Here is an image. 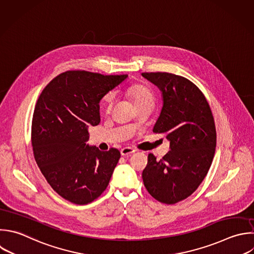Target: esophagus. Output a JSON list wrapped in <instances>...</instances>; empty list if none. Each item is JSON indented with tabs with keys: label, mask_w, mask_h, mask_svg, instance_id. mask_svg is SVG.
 Returning <instances> with one entry per match:
<instances>
[{
	"label": "esophagus",
	"mask_w": 254,
	"mask_h": 254,
	"mask_svg": "<svg viewBox=\"0 0 254 254\" xmlns=\"http://www.w3.org/2000/svg\"><path fill=\"white\" fill-rule=\"evenodd\" d=\"M133 153H135V150L132 149V148H130V147H125V148L121 149V155H122L123 157L128 156V155H131V154H133Z\"/></svg>",
	"instance_id": "obj_1"
}]
</instances>
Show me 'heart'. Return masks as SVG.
Returning <instances> with one entry per match:
<instances>
[{"mask_svg":"<svg viewBox=\"0 0 254 254\" xmlns=\"http://www.w3.org/2000/svg\"><path fill=\"white\" fill-rule=\"evenodd\" d=\"M128 94L131 96V98L134 100L136 106L142 103L151 102L154 103V95L151 89L145 85L142 84H133L131 85L128 90ZM114 101V94L112 92L107 93L103 97V103L106 110H110L112 107Z\"/></svg>","mask_w":254,"mask_h":254,"instance_id":"1","label":"heart"}]
</instances>
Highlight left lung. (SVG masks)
I'll use <instances>...</instances> for the list:
<instances>
[{"label": "left lung", "mask_w": 254, "mask_h": 254, "mask_svg": "<svg viewBox=\"0 0 254 254\" xmlns=\"http://www.w3.org/2000/svg\"><path fill=\"white\" fill-rule=\"evenodd\" d=\"M142 76L162 92L153 132L165 133L171 149L160 161L149 154L142 178L154 198L174 204L190 196L209 170L216 146L214 120L204 95L189 79L168 72Z\"/></svg>", "instance_id": "8db88e82"}]
</instances>
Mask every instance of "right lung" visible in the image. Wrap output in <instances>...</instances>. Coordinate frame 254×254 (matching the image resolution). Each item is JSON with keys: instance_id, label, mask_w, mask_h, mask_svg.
I'll return each instance as SVG.
<instances>
[{"instance_id": "right-lung-1", "label": "right lung", "mask_w": 254, "mask_h": 254, "mask_svg": "<svg viewBox=\"0 0 254 254\" xmlns=\"http://www.w3.org/2000/svg\"><path fill=\"white\" fill-rule=\"evenodd\" d=\"M127 77L69 70L54 78L38 99L34 156L51 187L70 202L87 204L109 184L120 152L87 145L88 127L100 122V100Z\"/></svg>"}]
</instances>
